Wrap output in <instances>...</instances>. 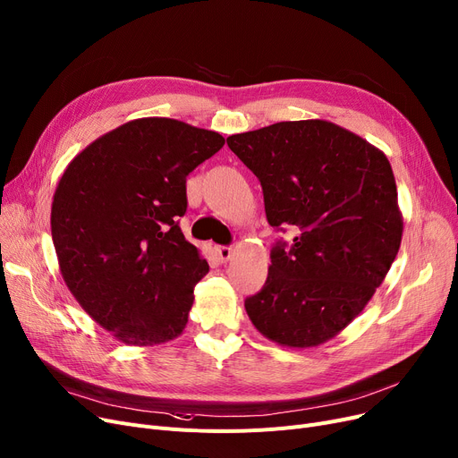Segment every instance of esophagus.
I'll return each mask as SVG.
<instances>
[{
	"label": "esophagus",
	"instance_id": "obj_1",
	"mask_svg": "<svg viewBox=\"0 0 458 458\" xmlns=\"http://www.w3.org/2000/svg\"><path fill=\"white\" fill-rule=\"evenodd\" d=\"M215 252H216V258L221 262H228L230 256H232V247H226V245H218L215 247Z\"/></svg>",
	"mask_w": 458,
	"mask_h": 458
}]
</instances>
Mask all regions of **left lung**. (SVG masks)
<instances>
[{"label":"left lung","mask_w":458,"mask_h":458,"mask_svg":"<svg viewBox=\"0 0 458 458\" xmlns=\"http://www.w3.org/2000/svg\"><path fill=\"white\" fill-rule=\"evenodd\" d=\"M228 148L260 180L276 242L264 288L245 310L269 341L312 348L339 335L370 301L399 252L403 215L387 157L324 119L232 134Z\"/></svg>","instance_id":"obj_1"}]
</instances>
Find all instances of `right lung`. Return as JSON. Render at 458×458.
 I'll return each instance as SVG.
<instances>
[{"label":"right lung","mask_w":458,"mask_h":458,"mask_svg":"<svg viewBox=\"0 0 458 458\" xmlns=\"http://www.w3.org/2000/svg\"><path fill=\"white\" fill-rule=\"evenodd\" d=\"M225 138L170 117H142L97 138L57 183L52 240L74 300L129 346L182 335L209 271L185 240L187 175Z\"/></svg>","instance_id":"right-lung-1"}]
</instances>
